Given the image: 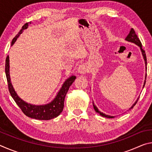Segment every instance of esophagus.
<instances>
[{
  "instance_id": "esophagus-1",
  "label": "esophagus",
  "mask_w": 152,
  "mask_h": 152,
  "mask_svg": "<svg viewBox=\"0 0 152 152\" xmlns=\"http://www.w3.org/2000/svg\"><path fill=\"white\" fill-rule=\"evenodd\" d=\"M88 72V67L86 64H82L77 69V72L78 74H86Z\"/></svg>"
}]
</instances>
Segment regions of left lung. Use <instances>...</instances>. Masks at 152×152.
I'll return each instance as SVG.
<instances>
[{
    "mask_svg": "<svg viewBox=\"0 0 152 152\" xmlns=\"http://www.w3.org/2000/svg\"><path fill=\"white\" fill-rule=\"evenodd\" d=\"M125 40L127 41V42H129L135 43V45H137V46H139V47H140V50H141V53H142L143 60H144V61H145V69H146V70H147V67H146V65H147V59H146V56H145V51H144V50H143V49H142V45H141V42H140V39H139V38H138L137 35H136V33H135V32L134 29H132H132H131L130 31H129V33L128 35L127 36V37H126ZM146 76H147V74H145V79H146ZM145 80L144 81V84H143V88L144 87V86H145ZM138 99H139V98H137V101H136L135 102V103L133 104L132 107H131V108H129V110L132 109V108H133V107L135 106V104L137 103ZM92 104H93V107H94V109L95 111H96V112L98 113H99L100 115H101L102 117H107V118H110H110H114V117H115L114 116H110V115H106V114H104V113L101 112L99 109H98V108L96 107V105H94V102H92Z\"/></svg>",
    "mask_w": 152,
    "mask_h": 152,
    "instance_id": "left-lung-1",
    "label": "left lung"
}]
</instances>
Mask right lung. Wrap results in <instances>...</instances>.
Returning a JSON list of instances; mask_svg holds the SVG:
<instances>
[{
	"label": "right lung",
	"instance_id": "1",
	"mask_svg": "<svg viewBox=\"0 0 152 152\" xmlns=\"http://www.w3.org/2000/svg\"><path fill=\"white\" fill-rule=\"evenodd\" d=\"M31 23H27L23 26L22 29L20 30L19 33L13 38L11 46L14 44L16 42L17 38L19 37L20 35L23 32L25 29H27L29 24ZM5 73L8 82L9 90L12 99L16 102L17 104L20 107V109L22 110L25 115L27 117L32 118L35 119L39 120H50L54 118L57 117L58 115H60V113L62 112L64 109V99L65 96L68 92L69 88L75 80L76 77L75 76H71L67 78L64 84L61 86L60 91H58V94H56L54 99L50 102L48 104H42V105H36L28 103V102L24 101L23 100L20 99L18 96L17 92H15L13 86L12 85L11 82V77H10V66H9V56H7L6 59V62H5Z\"/></svg>",
	"mask_w": 152,
	"mask_h": 152
}]
</instances>
